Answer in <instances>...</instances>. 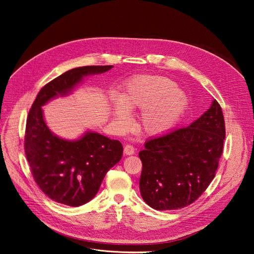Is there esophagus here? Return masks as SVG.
<instances>
[{
  "instance_id": "34e87169",
  "label": "esophagus",
  "mask_w": 254,
  "mask_h": 254,
  "mask_svg": "<svg viewBox=\"0 0 254 254\" xmlns=\"http://www.w3.org/2000/svg\"><path fill=\"white\" fill-rule=\"evenodd\" d=\"M134 151H135L134 147L132 146V144H129V143L126 144L125 148H124V153H125V155H127V156L132 155V154L134 153Z\"/></svg>"
}]
</instances>
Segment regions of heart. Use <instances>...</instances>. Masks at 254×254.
I'll return each mask as SVG.
<instances>
[{
	"instance_id": "b5f03b06",
	"label": "heart",
	"mask_w": 254,
	"mask_h": 254,
	"mask_svg": "<svg viewBox=\"0 0 254 254\" xmlns=\"http://www.w3.org/2000/svg\"><path fill=\"white\" fill-rule=\"evenodd\" d=\"M116 119L121 125L127 121L125 112L143 110L140 116L141 128L150 134H158L171 127L182 115L186 106L184 95L176 83L168 78L140 76L129 80L119 99Z\"/></svg>"
}]
</instances>
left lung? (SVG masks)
Returning a JSON list of instances; mask_svg holds the SVG:
<instances>
[{
  "instance_id": "1",
  "label": "left lung",
  "mask_w": 254,
  "mask_h": 254,
  "mask_svg": "<svg viewBox=\"0 0 254 254\" xmlns=\"http://www.w3.org/2000/svg\"><path fill=\"white\" fill-rule=\"evenodd\" d=\"M225 123L216 99L189 127L153 136L138 153L139 190L156 210H176L195 202L216 175L223 152Z\"/></svg>"
}]
</instances>
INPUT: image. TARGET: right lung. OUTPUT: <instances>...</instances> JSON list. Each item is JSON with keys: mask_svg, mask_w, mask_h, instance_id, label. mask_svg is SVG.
<instances>
[{"mask_svg": "<svg viewBox=\"0 0 254 254\" xmlns=\"http://www.w3.org/2000/svg\"><path fill=\"white\" fill-rule=\"evenodd\" d=\"M113 65L83 66L44 85L34 100L26 123L24 149L36 184L53 201L77 207L89 202L98 192L107 171L123 157V144L96 132L78 140H66L47 127L42 105L68 93L83 76L103 73Z\"/></svg>", "mask_w": 254, "mask_h": 254, "instance_id": "1", "label": "right lung"}]
</instances>
